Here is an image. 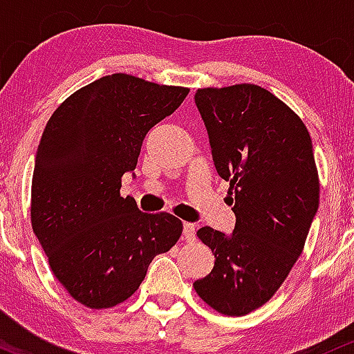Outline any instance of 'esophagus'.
Returning <instances> with one entry per match:
<instances>
[{
  "instance_id": "34e87169",
  "label": "esophagus",
  "mask_w": 354,
  "mask_h": 354,
  "mask_svg": "<svg viewBox=\"0 0 354 354\" xmlns=\"http://www.w3.org/2000/svg\"><path fill=\"white\" fill-rule=\"evenodd\" d=\"M184 237L187 241L196 239V227H194V224H190V222H184Z\"/></svg>"
}]
</instances>
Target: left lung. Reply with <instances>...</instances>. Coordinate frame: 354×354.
<instances>
[{
	"label": "left lung",
	"instance_id": "1",
	"mask_svg": "<svg viewBox=\"0 0 354 354\" xmlns=\"http://www.w3.org/2000/svg\"><path fill=\"white\" fill-rule=\"evenodd\" d=\"M217 174L230 184V234L198 229L216 263L194 283L210 308L244 316L284 283L319 205L313 142L303 120L251 83L196 91Z\"/></svg>",
	"mask_w": 354,
	"mask_h": 354
}]
</instances>
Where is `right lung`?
Listing matches in <instances>:
<instances>
[{
  "mask_svg": "<svg viewBox=\"0 0 354 354\" xmlns=\"http://www.w3.org/2000/svg\"><path fill=\"white\" fill-rule=\"evenodd\" d=\"M189 88L113 73L83 86L51 115L31 185V225L57 279L78 303L112 308L129 299L149 264L178 241L182 222L145 214L120 197L142 142Z\"/></svg>",
  "mask_w": 354,
  "mask_h": 354,
  "instance_id": "add662e5",
  "label": "right lung"
}]
</instances>
